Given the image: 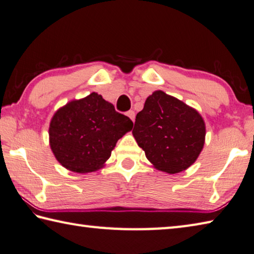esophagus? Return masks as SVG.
Here are the masks:
<instances>
[{
    "instance_id": "34e87169",
    "label": "esophagus",
    "mask_w": 254,
    "mask_h": 254,
    "mask_svg": "<svg viewBox=\"0 0 254 254\" xmlns=\"http://www.w3.org/2000/svg\"><path fill=\"white\" fill-rule=\"evenodd\" d=\"M127 116L131 119L132 121H134V119H135V112H134L133 110H130L127 112Z\"/></svg>"
}]
</instances>
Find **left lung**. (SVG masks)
Wrapping results in <instances>:
<instances>
[{
    "label": "left lung",
    "mask_w": 254,
    "mask_h": 254,
    "mask_svg": "<svg viewBox=\"0 0 254 254\" xmlns=\"http://www.w3.org/2000/svg\"><path fill=\"white\" fill-rule=\"evenodd\" d=\"M132 133L154 167L176 174L187 170L199 156L206 126L195 109L157 90L136 114Z\"/></svg>",
    "instance_id": "1"
}]
</instances>
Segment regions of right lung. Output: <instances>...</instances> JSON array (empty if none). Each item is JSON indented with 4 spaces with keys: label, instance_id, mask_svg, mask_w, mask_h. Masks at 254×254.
Returning a JSON list of instances; mask_svg holds the SVG:
<instances>
[{
    "label": "right lung",
    "instance_id": "right-lung-1",
    "mask_svg": "<svg viewBox=\"0 0 254 254\" xmlns=\"http://www.w3.org/2000/svg\"><path fill=\"white\" fill-rule=\"evenodd\" d=\"M133 122L113 104L92 92L55 112L49 124V145L67 170L86 174L104 166L119 138Z\"/></svg>",
    "mask_w": 254,
    "mask_h": 254
}]
</instances>
